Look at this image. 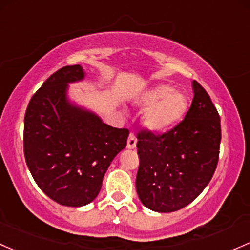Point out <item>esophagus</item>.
Listing matches in <instances>:
<instances>
[{
    "label": "esophagus",
    "mask_w": 250,
    "mask_h": 250,
    "mask_svg": "<svg viewBox=\"0 0 250 250\" xmlns=\"http://www.w3.org/2000/svg\"><path fill=\"white\" fill-rule=\"evenodd\" d=\"M136 147V138L134 134L130 133L129 136H128V141H127V148L133 149Z\"/></svg>",
    "instance_id": "34e87169"
}]
</instances>
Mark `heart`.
<instances>
[{
  "instance_id": "b5f03b06",
  "label": "heart",
  "mask_w": 250,
  "mask_h": 250,
  "mask_svg": "<svg viewBox=\"0 0 250 250\" xmlns=\"http://www.w3.org/2000/svg\"><path fill=\"white\" fill-rule=\"evenodd\" d=\"M144 107H148L144 123L152 132H165L177 125L188 111V98L172 86L159 85L147 91L141 98Z\"/></svg>"
}]
</instances>
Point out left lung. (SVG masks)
Returning a JSON list of instances; mask_svg holds the SVG:
<instances>
[{"instance_id": "left-lung-1", "label": "left lung", "mask_w": 250, "mask_h": 250, "mask_svg": "<svg viewBox=\"0 0 250 250\" xmlns=\"http://www.w3.org/2000/svg\"><path fill=\"white\" fill-rule=\"evenodd\" d=\"M194 98L185 120L164 134H138L136 191L147 208L178 211L206 188L219 158L220 118L208 93L193 81Z\"/></svg>"}]
</instances>
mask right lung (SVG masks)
Returning a JSON list of instances; mask_svg holds the SVG:
<instances>
[{
  "mask_svg": "<svg viewBox=\"0 0 250 250\" xmlns=\"http://www.w3.org/2000/svg\"><path fill=\"white\" fill-rule=\"evenodd\" d=\"M83 78L80 64L55 72L31 98L23 127V153L33 180L50 199L70 207L97 198L129 135L69 101L68 85Z\"/></svg>",
  "mask_w": 250,
  "mask_h": 250,
  "instance_id": "1",
  "label": "right lung"
}]
</instances>
